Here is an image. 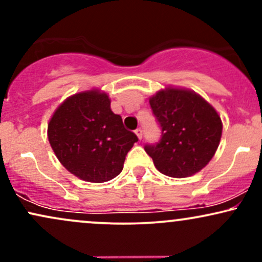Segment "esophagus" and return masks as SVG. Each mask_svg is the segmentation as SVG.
<instances>
[{"instance_id": "esophagus-1", "label": "esophagus", "mask_w": 262, "mask_h": 262, "mask_svg": "<svg viewBox=\"0 0 262 262\" xmlns=\"http://www.w3.org/2000/svg\"><path fill=\"white\" fill-rule=\"evenodd\" d=\"M135 134H137V137L139 138V139H141V138H143V130H141L140 128L135 129Z\"/></svg>"}]
</instances>
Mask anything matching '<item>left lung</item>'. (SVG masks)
Returning a JSON list of instances; mask_svg holds the SVG:
<instances>
[{
    "instance_id": "left-lung-1",
    "label": "left lung",
    "mask_w": 262,
    "mask_h": 262,
    "mask_svg": "<svg viewBox=\"0 0 262 262\" xmlns=\"http://www.w3.org/2000/svg\"><path fill=\"white\" fill-rule=\"evenodd\" d=\"M160 140L144 149L155 167L170 177H187L210 161L222 137L221 117L197 93L166 89L150 98Z\"/></svg>"
}]
</instances>
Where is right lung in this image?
<instances>
[{
  "instance_id": "add662e5",
  "label": "right lung",
  "mask_w": 262,
  "mask_h": 262,
  "mask_svg": "<svg viewBox=\"0 0 262 262\" xmlns=\"http://www.w3.org/2000/svg\"><path fill=\"white\" fill-rule=\"evenodd\" d=\"M48 138L56 158L83 181L106 182L123 170L125 156L138 141L111 111L106 93L96 90L71 96L55 111Z\"/></svg>"
}]
</instances>
